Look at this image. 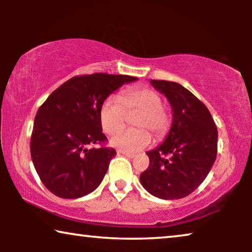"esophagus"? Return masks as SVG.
<instances>
[{
	"instance_id": "34e87169",
	"label": "esophagus",
	"mask_w": 252,
	"mask_h": 252,
	"mask_svg": "<svg viewBox=\"0 0 252 252\" xmlns=\"http://www.w3.org/2000/svg\"><path fill=\"white\" fill-rule=\"evenodd\" d=\"M118 154H119V155H124V156H126L127 158H134V157H135V155H134V154L125 153V151H120V150H118Z\"/></svg>"
}]
</instances>
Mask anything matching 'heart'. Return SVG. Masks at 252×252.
<instances>
[{
	"mask_svg": "<svg viewBox=\"0 0 252 252\" xmlns=\"http://www.w3.org/2000/svg\"><path fill=\"white\" fill-rule=\"evenodd\" d=\"M139 114L134 126L143 130H126L115 134L110 142L125 153H136L151 143V130L157 139L166 135L170 116L163 108V99L149 87H133L120 93L119 98H106L99 110V120L105 133L113 134L125 126L128 116Z\"/></svg>",
	"mask_w": 252,
	"mask_h": 252,
	"instance_id": "1",
	"label": "heart"
}]
</instances>
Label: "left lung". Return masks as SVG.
Returning a JSON list of instances; mask_svg holds the SVG:
<instances>
[{
	"label": "left lung",
	"instance_id": "1",
	"mask_svg": "<svg viewBox=\"0 0 252 252\" xmlns=\"http://www.w3.org/2000/svg\"><path fill=\"white\" fill-rule=\"evenodd\" d=\"M150 84L166 96L173 120L164 142L147 153L149 166L140 175L141 185L158 198H184L208 177L217 157L218 130L209 109L188 89L173 81Z\"/></svg>",
	"mask_w": 252,
	"mask_h": 252
}]
</instances>
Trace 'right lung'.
Returning <instances> with one entry per match:
<instances>
[{
	"mask_svg": "<svg viewBox=\"0 0 252 252\" xmlns=\"http://www.w3.org/2000/svg\"><path fill=\"white\" fill-rule=\"evenodd\" d=\"M137 78L122 74L77 75L49 95L37 110L31 156L49 191L62 198H79L94 191L117 153L104 147L99 110L108 96ZM99 143V148H88Z\"/></svg>",
	"mask_w": 252,
	"mask_h": 252,
	"instance_id": "obj_1",
	"label": "right lung"
}]
</instances>
